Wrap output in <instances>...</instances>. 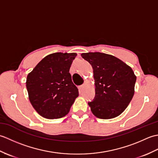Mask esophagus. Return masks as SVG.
<instances>
[{
  "label": "esophagus",
  "mask_w": 158,
  "mask_h": 158,
  "mask_svg": "<svg viewBox=\"0 0 158 158\" xmlns=\"http://www.w3.org/2000/svg\"><path fill=\"white\" fill-rule=\"evenodd\" d=\"M85 88V84H83V85H80V86L79 87V89L80 91H82V90L84 89Z\"/></svg>",
  "instance_id": "esophagus-1"
}]
</instances>
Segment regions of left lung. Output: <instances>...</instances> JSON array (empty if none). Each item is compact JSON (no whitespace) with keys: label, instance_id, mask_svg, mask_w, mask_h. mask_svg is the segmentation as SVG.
<instances>
[{"label":"left lung","instance_id":"1","mask_svg":"<svg viewBox=\"0 0 158 158\" xmlns=\"http://www.w3.org/2000/svg\"><path fill=\"white\" fill-rule=\"evenodd\" d=\"M92 65L96 95L88 105L100 119L119 116L128 106L135 94L136 77L132 69L116 57L100 52L81 53Z\"/></svg>","mask_w":158,"mask_h":158}]
</instances>
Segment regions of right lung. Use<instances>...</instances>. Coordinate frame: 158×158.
I'll return each mask as SVG.
<instances>
[{
    "label": "right lung",
    "mask_w": 158,
    "mask_h": 158,
    "mask_svg": "<svg viewBox=\"0 0 158 158\" xmlns=\"http://www.w3.org/2000/svg\"><path fill=\"white\" fill-rule=\"evenodd\" d=\"M76 56V53H52L27 76L26 83L30 102L46 119H58L67 115L79 96L69 73Z\"/></svg>",
    "instance_id": "add662e5"
}]
</instances>
